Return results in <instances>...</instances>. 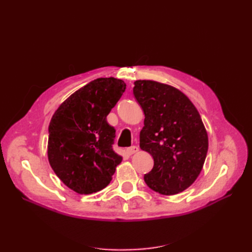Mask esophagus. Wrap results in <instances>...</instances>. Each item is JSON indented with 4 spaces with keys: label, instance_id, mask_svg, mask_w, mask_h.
Returning <instances> with one entry per match:
<instances>
[{
    "label": "esophagus",
    "instance_id": "34e87169",
    "mask_svg": "<svg viewBox=\"0 0 252 252\" xmlns=\"http://www.w3.org/2000/svg\"><path fill=\"white\" fill-rule=\"evenodd\" d=\"M138 151H139V148L136 147V146H131V147H128V148L126 149L127 155H129V156H131V155L135 154V152H138Z\"/></svg>",
    "mask_w": 252,
    "mask_h": 252
}]
</instances>
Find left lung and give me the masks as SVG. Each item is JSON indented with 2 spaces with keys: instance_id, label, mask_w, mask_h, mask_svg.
Wrapping results in <instances>:
<instances>
[{
  "instance_id": "8db88e82",
  "label": "left lung",
  "mask_w": 252,
  "mask_h": 252,
  "mask_svg": "<svg viewBox=\"0 0 252 252\" xmlns=\"http://www.w3.org/2000/svg\"><path fill=\"white\" fill-rule=\"evenodd\" d=\"M133 94L145 114L140 147L155 161L145 183L164 195L184 191L207 156L208 134L199 111L181 90L159 82L135 81Z\"/></svg>"
}]
</instances>
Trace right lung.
<instances>
[{
    "label": "right lung",
    "mask_w": 252,
    "mask_h": 252,
    "mask_svg": "<svg viewBox=\"0 0 252 252\" xmlns=\"http://www.w3.org/2000/svg\"><path fill=\"white\" fill-rule=\"evenodd\" d=\"M125 89V82L116 78L94 80L53 113L48 127V161L58 178L77 193L104 189L123 159L112 149L116 129L106 118Z\"/></svg>",
    "instance_id": "right-lung-1"
}]
</instances>
